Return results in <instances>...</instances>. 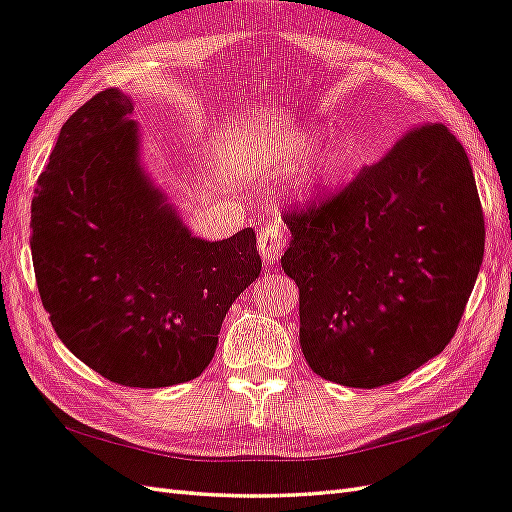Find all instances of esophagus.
I'll return each mask as SVG.
<instances>
[{"instance_id":"obj_1","label":"esophagus","mask_w":512,"mask_h":512,"mask_svg":"<svg viewBox=\"0 0 512 512\" xmlns=\"http://www.w3.org/2000/svg\"><path fill=\"white\" fill-rule=\"evenodd\" d=\"M286 247V232L282 223L271 221L258 230V252L267 265H276Z\"/></svg>"}]
</instances>
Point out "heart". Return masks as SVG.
<instances>
[{
    "mask_svg": "<svg viewBox=\"0 0 512 512\" xmlns=\"http://www.w3.org/2000/svg\"><path fill=\"white\" fill-rule=\"evenodd\" d=\"M319 139H321L319 132H310L304 136V139H299L295 143H282L280 147L258 145V149H260V156H265L271 167H278L282 162H297L304 156H308L319 143ZM352 167H354V154L350 145L347 143L330 145L315 165L313 178H310V189L313 191L332 189L334 184H339L341 180L347 178V173L352 171Z\"/></svg>",
    "mask_w": 512,
    "mask_h": 512,
    "instance_id": "1",
    "label": "heart"
}]
</instances>
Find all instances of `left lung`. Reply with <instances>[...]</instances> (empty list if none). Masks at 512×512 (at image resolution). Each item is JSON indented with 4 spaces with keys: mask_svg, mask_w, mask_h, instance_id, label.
Masks as SVG:
<instances>
[{
    "mask_svg": "<svg viewBox=\"0 0 512 512\" xmlns=\"http://www.w3.org/2000/svg\"><path fill=\"white\" fill-rule=\"evenodd\" d=\"M299 345L330 382L376 389L452 341L484 254L465 147L443 123L406 132L341 191L282 215Z\"/></svg>",
    "mask_w": 512,
    "mask_h": 512,
    "instance_id": "left-lung-1",
    "label": "left lung"
}]
</instances>
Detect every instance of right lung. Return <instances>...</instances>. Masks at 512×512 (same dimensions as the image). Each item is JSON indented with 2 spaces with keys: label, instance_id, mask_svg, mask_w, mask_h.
Returning a JSON list of instances; mask_svg holds the SVG:
<instances>
[{
  "label": "right lung",
  "instance_id": "right-lung-1",
  "mask_svg": "<svg viewBox=\"0 0 512 512\" xmlns=\"http://www.w3.org/2000/svg\"><path fill=\"white\" fill-rule=\"evenodd\" d=\"M132 99L91 97L62 126L32 199L36 286L58 339L136 389L189 382L263 263L252 228L202 241L139 160Z\"/></svg>",
  "mask_w": 512,
  "mask_h": 512
}]
</instances>
